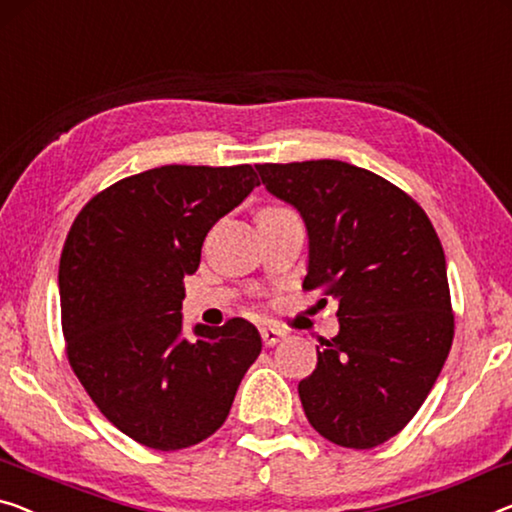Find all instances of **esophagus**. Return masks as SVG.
Segmentation results:
<instances>
[{
    "instance_id": "34e87169",
    "label": "esophagus",
    "mask_w": 512,
    "mask_h": 512,
    "mask_svg": "<svg viewBox=\"0 0 512 512\" xmlns=\"http://www.w3.org/2000/svg\"><path fill=\"white\" fill-rule=\"evenodd\" d=\"M259 335H262V342L266 347L278 345V342L282 340V331L271 329V326H262V329H259Z\"/></svg>"
}]
</instances>
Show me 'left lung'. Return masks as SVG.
Instances as JSON below:
<instances>
[{"label": "left lung", "mask_w": 512, "mask_h": 512, "mask_svg": "<svg viewBox=\"0 0 512 512\" xmlns=\"http://www.w3.org/2000/svg\"><path fill=\"white\" fill-rule=\"evenodd\" d=\"M308 230L303 287L338 301L340 331L299 384L310 425L333 444L375 448L407 425L453 345L444 248L391 181L342 160L255 165Z\"/></svg>", "instance_id": "1"}]
</instances>
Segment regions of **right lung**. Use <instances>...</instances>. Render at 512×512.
I'll list each match as a JSON object with an SVG mask.
<instances>
[{
  "label": "right lung",
  "mask_w": 512,
  "mask_h": 512,
  "mask_svg": "<svg viewBox=\"0 0 512 512\" xmlns=\"http://www.w3.org/2000/svg\"><path fill=\"white\" fill-rule=\"evenodd\" d=\"M259 186L250 165H163L105 188L78 213L59 259L71 368L101 414L156 451L225 423L262 352L246 319L183 335V278L213 225Z\"/></svg>",
  "instance_id": "obj_1"
}]
</instances>
